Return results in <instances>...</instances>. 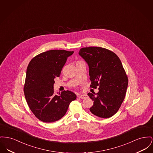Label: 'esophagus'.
I'll return each mask as SVG.
<instances>
[{
	"label": "esophagus",
	"instance_id": "34e87169",
	"mask_svg": "<svg viewBox=\"0 0 153 153\" xmlns=\"http://www.w3.org/2000/svg\"><path fill=\"white\" fill-rule=\"evenodd\" d=\"M77 97L81 99H86L88 96L87 94H82V95H78Z\"/></svg>",
	"mask_w": 153,
	"mask_h": 153
}]
</instances>
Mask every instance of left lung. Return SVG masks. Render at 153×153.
I'll list each match as a JSON object with an SVG mask.
<instances>
[{"label": "left lung", "mask_w": 153, "mask_h": 153, "mask_svg": "<svg viewBox=\"0 0 153 153\" xmlns=\"http://www.w3.org/2000/svg\"><path fill=\"white\" fill-rule=\"evenodd\" d=\"M79 54L88 65L91 87H99L98 93L88 94L94 100L90 111L101 118L112 117L124 99L128 84L120 58L113 52L99 47L82 48Z\"/></svg>", "instance_id": "8db88e82"}]
</instances>
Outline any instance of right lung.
I'll list each match as a JSON object with an SVG mask.
<instances>
[{
  "instance_id": "1",
  "label": "right lung",
  "mask_w": 153,
  "mask_h": 153,
  "mask_svg": "<svg viewBox=\"0 0 153 153\" xmlns=\"http://www.w3.org/2000/svg\"><path fill=\"white\" fill-rule=\"evenodd\" d=\"M73 51L53 50L39 54L27 66L24 88L31 111L39 120L53 123L66 114L76 95L67 90L55 94V79L59 77L68 58Z\"/></svg>"
}]
</instances>
